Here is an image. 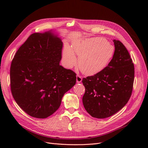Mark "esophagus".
<instances>
[{"label": "esophagus", "mask_w": 148, "mask_h": 148, "mask_svg": "<svg viewBox=\"0 0 148 148\" xmlns=\"http://www.w3.org/2000/svg\"><path fill=\"white\" fill-rule=\"evenodd\" d=\"M76 81H77V83H80L82 81V77L80 75H77Z\"/></svg>", "instance_id": "1"}]
</instances>
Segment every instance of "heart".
Masks as SVG:
<instances>
[{
  "mask_svg": "<svg viewBox=\"0 0 148 148\" xmlns=\"http://www.w3.org/2000/svg\"><path fill=\"white\" fill-rule=\"evenodd\" d=\"M114 53V46L105 38L95 37L75 41L72 49L66 45L62 57L65 65L70 68L77 64L76 54L79 58V67L82 72L91 75L103 69L112 59Z\"/></svg>",
  "mask_w": 148,
  "mask_h": 148,
  "instance_id": "obj_1",
  "label": "heart"
}]
</instances>
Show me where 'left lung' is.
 Instances as JSON below:
<instances>
[{"instance_id": "obj_1", "label": "left lung", "mask_w": 148, "mask_h": 148, "mask_svg": "<svg viewBox=\"0 0 148 148\" xmlns=\"http://www.w3.org/2000/svg\"><path fill=\"white\" fill-rule=\"evenodd\" d=\"M114 53L108 65L96 74L83 78V104L92 117L103 119L126 105L133 88L134 66L124 45L113 40Z\"/></svg>"}]
</instances>
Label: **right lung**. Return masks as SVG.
Instances as JSON below:
<instances>
[{"label": "right lung", "instance_id": "add662e5", "mask_svg": "<svg viewBox=\"0 0 148 148\" xmlns=\"http://www.w3.org/2000/svg\"><path fill=\"white\" fill-rule=\"evenodd\" d=\"M63 47L51 32L30 35L15 53L10 84L15 102L27 114L44 119L55 112L76 83V74L59 65Z\"/></svg>", "mask_w": 148, "mask_h": 148}]
</instances>
